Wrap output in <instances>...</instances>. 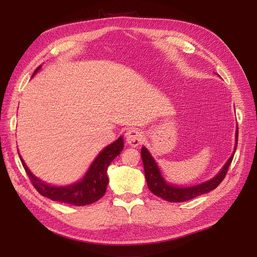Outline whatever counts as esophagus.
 <instances>
[{
	"label": "esophagus",
	"mask_w": 257,
	"mask_h": 257,
	"mask_svg": "<svg viewBox=\"0 0 257 257\" xmlns=\"http://www.w3.org/2000/svg\"><path fill=\"white\" fill-rule=\"evenodd\" d=\"M143 133L137 128L128 129L125 133V141L133 147H138L141 143H143Z\"/></svg>",
	"instance_id": "esophagus-1"
}]
</instances>
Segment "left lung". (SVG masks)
Returning a JSON list of instances; mask_svg holds the SVG:
<instances>
[{
  "label": "left lung",
  "instance_id": "left-lung-1",
  "mask_svg": "<svg viewBox=\"0 0 257 257\" xmlns=\"http://www.w3.org/2000/svg\"><path fill=\"white\" fill-rule=\"evenodd\" d=\"M237 138H238V129L236 128L235 133V147H234V151L236 150L237 147ZM234 157L233 155L230 157V159L222 168V170L216 174V176L206 181L204 183L196 184L193 187H187V188H180L178 185H173L170 183H167V181L163 179L162 174L159 170V167L157 166L154 158L150 155L148 149L143 147L141 148V159L144 162V168H145V176L147 180V184H148V188L155 195L159 196V198L169 201V202H184L189 201L196 196L202 195L204 193L210 192V191L214 190L217 185H219L223 179L225 178L228 167L232 163Z\"/></svg>",
  "mask_w": 257,
  "mask_h": 257
}]
</instances>
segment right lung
<instances>
[{
  "label": "right lung",
  "mask_w": 257,
  "mask_h": 257,
  "mask_svg": "<svg viewBox=\"0 0 257 257\" xmlns=\"http://www.w3.org/2000/svg\"><path fill=\"white\" fill-rule=\"evenodd\" d=\"M42 66H38L35 73ZM122 149L123 138L119 137L111 145H109L105 149H102V151L97 156L94 162L90 165L85 177L80 181L70 185H65V187H54V185H50L46 182L42 181L37 177L33 176V173L27 168L21 156L20 159L32 184L34 185V188L37 190L38 193L53 201L63 202V203L76 206H83L94 203V202L102 198L103 194H105L107 184L109 182L107 169L114 158L122 151Z\"/></svg>",
  "instance_id": "1"
}]
</instances>
